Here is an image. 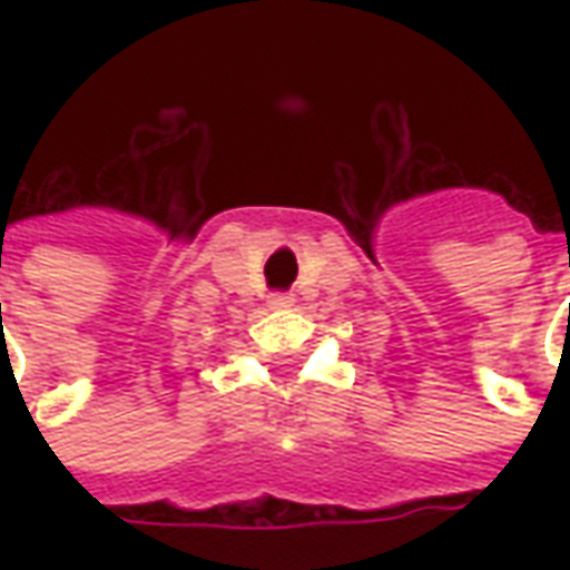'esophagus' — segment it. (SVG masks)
I'll use <instances>...</instances> for the list:
<instances>
[{
  "label": "esophagus",
  "instance_id": "1",
  "mask_svg": "<svg viewBox=\"0 0 570 570\" xmlns=\"http://www.w3.org/2000/svg\"><path fill=\"white\" fill-rule=\"evenodd\" d=\"M289 302H293V298L286 296V293H274V296H268V305H272V308H289Z\"/></svg>",
  "mask_w": 570,
  "mask_h": 570
}]
</instances>
